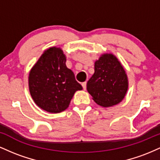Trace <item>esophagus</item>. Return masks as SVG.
<instances>
[{"label": "esophagus", "instance_id": "obj_1", "mask_svg": "<svg viewBox=\"0 0 160 160\" xmlns=\"http://www.w3.org/2000/svg\"><path fill=\"white\" fill-rule=\"evenodd\" d=\"M81 85H82V88H83V89H86V82H82Z\"/></svg>", "mask_w": 160, "mask_h": 160}]
</instances>
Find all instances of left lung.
Here are the masks:
<instances>
[{
  "mask_svg": "<svg viewBox=\"0 0 160 160\" xmlns=\"http://www.w3.org/2000/svg\"><path fill=\"white\" fill-rule=\"evenodd\" d=\"M86 89L95 103L111 107L120 103L128 89V79L120 62L112 54H104L95 62V73Z\"/></svg>",
  "mask_w": 160,
  "mask_h": 160,
  "instance_id": "left-lung-1",
  "label": "left lung"
}]
</instances>
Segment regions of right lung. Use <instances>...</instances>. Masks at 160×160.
Masks as SVG:
<instances>
[{
  "label": "right lung",
  "mask_w": 160,
  "mask_h": 160,
  "mask_svg": "<svg viewBox=\"0 0 160 160\" xmlns=\"http://www.w3.org/2000/svg\"><path fill=\"white\" fill-rule=\"evenodd\" d=\"M65 62L62 49L52 47L42 54L29 74V90L33 100L49 113L65 111L75 92L82 89Z\"/></svg>",
  "instance_id": "obj_1"
}]
</instances>
